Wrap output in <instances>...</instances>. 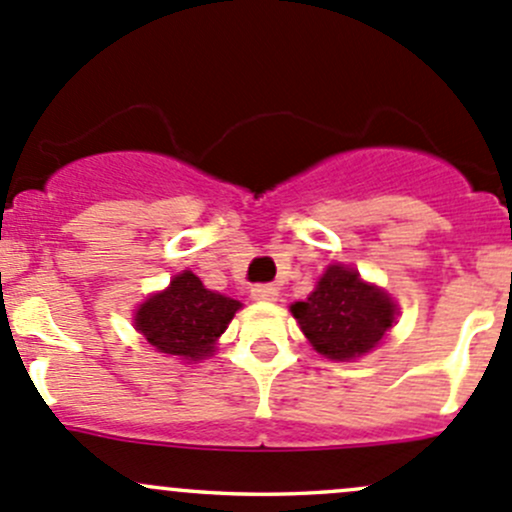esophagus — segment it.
<instances>
[{
    "instance_id": "obj_1",
    "label": "esophagus",
    "mask_w": 512,
    "mask_h": 512,
    "mask_svg": "<svg viewBox=\"0 0 512 512\" xmlns=\"http://www.w3.org/2000/svg\"><path fill=\"white\" fill-rule=\"evenodd\" d=\"M252 299H257V302H275L277 299V287L272 285H255L250 289Z\"/></svg>"
}]
</instances>
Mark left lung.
I'll list each match as a JSON object with an SVG mask.
<instances>
[{
    "instance_id": "8db88e82",
    "label": "left lung",
    "mask_w": 512,
    "mask_h": 512,
    "mask_svg": "<svg viewBox=\"0 0 512 512\" xmlns=\"http://www.w3.org/2000/svg\"><path fill=\"white\" fill-rule=\"evenodd\" d=\"M304 337L327 359H354L376 347L396 322V304L359 272L332 265L307 302L292 304Z\"/></svg>"
}]
</instances>
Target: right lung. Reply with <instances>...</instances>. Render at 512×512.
<instances>
[{
  "mask_svg": "<svg viewBox=\"0 0 512 512\" xmlns=\"http://www.w3.org/2000/svg\"><path fill=\"white\" fill-rule=\"evenodd\" d=\"M237 299L210 292L185 270L173 277L165 292L153 294L138 307L136 329L163 354L198 361L213 352V344L235 312Z\"/></svg>",
  "mask_w": 512,
  "mask_h": 512,
  "instance_id": "right-lung-1",
  "label": "right lung"
}]
</instances>
